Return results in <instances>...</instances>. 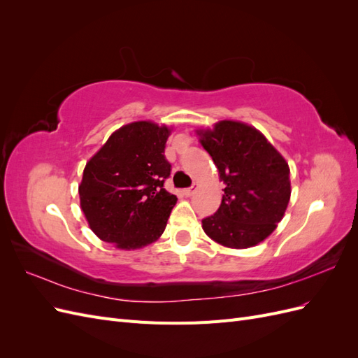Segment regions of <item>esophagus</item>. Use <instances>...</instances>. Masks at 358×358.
Masks as SVG:
<instances>
[{
	"mask_svg": "<svg viewBox=\"0 0 358 358\" xmlns=\"http://www.w3.org/2000/svg\"><path fill=\"white\" fill-rule=\"evenodd\" d=\"M197 188H199V187L196 185V183H194L192 187H189V188H187V189H183V194H185L187 197H191V196H194V194H196Z\"/></svg>",
	"mask_w": 358,
	"mask_h": 358,
	"instance_id": "esophagus-1",
	"label": "esophagus"
}]
</instances>
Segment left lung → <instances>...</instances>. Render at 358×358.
I'll return each instance as SVG.
<instances>
[{
    "instance_id": "left-lung-1",
    "label": "left lung",
    "mask_w": 358,
    "mask_h": 358,
    "mask_svg": "<svg viewBox=\"0 0 358 358\" xmlns=\"http://www.w3.org/2000/svg\"><path fill=\"white\" fill-rule=\"evenodd\" d=\"M197 134L225 183L220 209L201 221L204 233L227 248L263 242L289 201L287 161L257 128L243 122L220 121Z\"/></svg>"
}]
</instances>
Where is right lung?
I'll return each mask as SVG.
<instances>
[{
    "instance_id": "add662e5",
    "label": "right lung",
    "mask_w": 358,
    "mask_h": 358,
    "mask_svg": "<svg viewBox=\"0 0 358 358\" xmlns=\"http://www.w3.org/2000/svg\"><path fill=\"white\" fill-rule=\"evenodd\" d=\"M170 128L150 121L124 125L83 170L80 208L91 230L119 249L155 242L178 201L164 188L171 164L164 149Z\"/></svg>"
}]
</instances>
